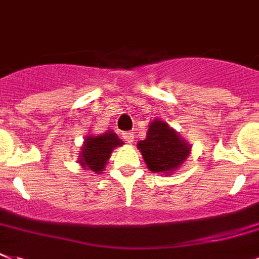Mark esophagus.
Wrapping results in <instances>:
<instances>
[{"label":"esophagus","instance_id":"obj_1","mask_svg":"<svg viewBox=\"0 0 259 259\" xmlns=\"http://www.w3.org/2000/svg\"><path fill=\"white\" fill-rule=\"evenodd\" d=\"M122 137L125 138V141L127 142V144H132V142L134 141V134L133 133H129V132H127V133L122 134Z\"/></svg>","mask_w":259,"mask_h":259}]
</instances>
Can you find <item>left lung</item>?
<instances>
[{
    "instance_id": "obj_1",
    "label": "left lung",
    "mask_w": 259,
    "mask_h": 259,
    "mask_svg": "<svg viewBox=\"0 0 259 259\" xmlns=\"http://www.w3.org/2000/svg\"><path fill=\"white\" fill-rule=\"evenodd\" d=\"M137 148L148 169L168 176L184 164L192 146L166 122L157 118L150 122L146 138L138 141Z\"/></svg>"
}]
</instances>
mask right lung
Returning a JSON list of instances; mask_svg holds the SVG:
<instances>
[{
  "label": "right lung",
  "mask_w": 259,
  "mask_h": 259,
  "mask_svg": "<svg viewBox=\"0 0 259 259\" xmlns=\"http://www.w3.org/2000/svg\"><path fill=\"white\" fill-rule=\"evenodd\" d=\"M125 142L119 140L113 130H107L102 134H89L84 137L80 152H79L78 164L84 170H93L102 173L106 164L111 157L113 150L122 146Z\"/></svg>",
  "instance_id": "obj_1"
}]
</instances>
